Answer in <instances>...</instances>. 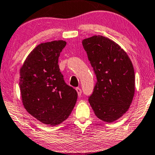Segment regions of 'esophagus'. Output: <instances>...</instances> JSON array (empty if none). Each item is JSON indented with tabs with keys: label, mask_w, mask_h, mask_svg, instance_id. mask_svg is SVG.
<instances>
[{
	"label": "esophagus",
	"mask_w": 155,
	"mask_h": 155,
	"mask_svg": "<svg viewBox=\"0 0 155 155\" xmlns=\"http://www.w3.org/2000/svg\"><path fill=\"white\" fill-rule=\"evenodd\" d=\"M76 91H77V92H78V96L81 97V94H82V91H81V88H79V87H78V88H76Z\"/></svg>",
	"instance_id": "34e87169"
}]
</instances>
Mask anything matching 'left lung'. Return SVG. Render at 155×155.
<instances>
[{
  "instance_id": "left-lung-1",
  "label": "left lung",
  "mask_w": 155,
  "mask_h": 155,
  "mask_svg": "<svg viewBox=\"0 0 155 155\" xmlns=\"http://www.w3.org/2000/svg\"><path fill=\"white\" fill-rule=\"evenodd\" d=\"M82 43L97 77L88 102L99 119L113 122L124 115L133 101V64L119 45L105 36H94Z\"/></svg>"
}]
</instances>
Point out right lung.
<instances>
[{
    "instance_id": "right-lung-1",
    "label": "right lung",
    "mask_w": 155,
    "mask_h": 155,
    "mask_svg": "<svg viewBox=\"0 0 155 155\" xmlns=\"http://www.w3.org/2000/svg\"><path fill=\"white\" fill-rule=\"evenodd\" d=\"M66 45L62 40L39 45L27 57L20 72L24 107L41 123L50 126L69 117L78 98L76 90L64 81L58 64Z\"/></svg>"
}]
</instances>
